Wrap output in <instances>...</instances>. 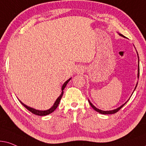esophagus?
<instances>
[{"label": "esophagus", "instance_id": "1", "mask_svg": "<svg viewBox=\"0 0 146 146\" xmlns=\"http://www.w3.org/2000/svg\"><path fill=\"white\" fill-rule=\"evenodd\" d=\"M82 71H83L82 68H81V67H78V68H77V73H81V72H82Z\"/></svg>", "mask_w": 146, "mask_h": 146}]
</instances>
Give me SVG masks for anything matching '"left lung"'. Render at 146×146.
<instances>
[{
	"mask_svg": "<svg viewBox=\"0 0 146 146\" xmlns=\"http://www.w3.org/2000/svg\"><path fill=\"white\" fill-rule=\"evenodd\" d=\"M119 35L120 36H123V37H125V36H124L123 35H121V34H120V33H119ZM136 52H137V50H136ZM137 58H138V69H137V79H139V56H138V53H137ZM137 83H136V85H135V89H134V90H133V91H135V89H136V87H137ZM132 95V94H131ZM131 97V96H130ZM127 100V101H128ZM127 102H126L125 104H123V105H121V106L120 107H119V108H116V109H115V110H110V111H103V110H100V109H98V108H97L96 106H93V105L91 104V102H90V101H89V100H88V102H89V104H90V106L92 107V108L94 109V110H96V111H98V113H102V114H104V115H106V114H113V113H115L116 112H117L118 111H119L120 109H121L122 107H123L124 105H125L126 103L127 102Z\"/></svg>",
	"mask_w": 146,
	"mask_h": 146,
	"instance_id": "obj_1",
	"label": "left lung"
}]
</instances>
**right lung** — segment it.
Returning a JSON list of instances; mask_svg holds the SVG:
<instances>
[{
    "label": "right lung",
    "instance_id": "obj_1",
    "mask_svg": "<svg viewBox=\"0 0 146 146\" xmlns=\"http://www.w3.org/2000/svg\"><path fill=\"white\" fill-rule=\"evenodd\" d=\"M71 78H69V79H68V80L66 81L65 82L63 83V85H62V87H61L62 92L61 93V95H60V96H59V98H58L57 100H56L55 103H54L53 106H52L50 109H48V110H36V109L32 108H31V107L27 106V105L24 104L22 102H21V101L19 100L20 101V102L21 103V104H22L23 106H24L25 108H27V110H28L29 111H30L31 113H33L35 114V115H39V116H44V115H48V114L51 113L52 112H53L54 111L56 110V108H57L58 106H59V102H60V101H61V99L62 96H63V89L65 88L66 85H67L68 82H69V81L71 80Z\"/></svg>",
    "mask_w": 146,
    "mask_h": 146
}]
</instances>
